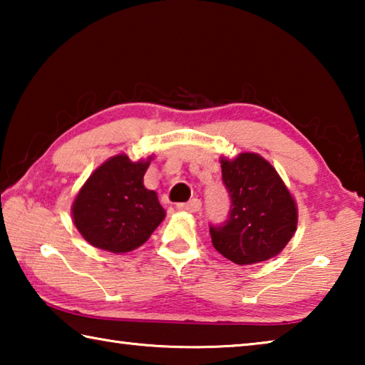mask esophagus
Listing matches in <instances>:
<instances>
[{"label": "esophagus", "mask_w": 365, "mask_h": 365, "mask_svg": "<svg viewBox=\"0 0 365 365\" xmlns=\"http://www.w3.org/2000/svg\"><path fill=\"white\" fill-rule=\"evenodd\" d=\"M177 209L187 212H197L201 209V201L197 200V197H193V200H190L188 202H178Z\"/></svg>", "instance_id": "1"}]
</instances>
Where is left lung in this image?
I'll use <instances>...</instances> for the list:
<instances>
[{
    "mask_svg": "<svg viewBox=\"0 0 365 365\" xmlns=\"http://www.w3.org/2000/svg\"><path fill=\"white\" fill-rule=\"evenodd\" d=\"M220 163L230 209L220 225H209L212 246L240 265L277 256L298 224L296 205L285 183L267 160L255 153Z\"/></svg>",
    "mask_w": 365,
    "mask_h": 365,
    "instance_id": "1",
    "label": "left lung"
}]
</instances>
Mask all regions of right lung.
<instances>
[{"label":"right lung","instance_id":"add662e5","mask_svg":"<svg viewBox=\"0 0 365 365\" xmlns=\"http://www.w3.org/2000/svg\"><path fill=\"white\" fill-rule=\"evenodd\" d=\"M150 165L123 154L101 164L73 201V224L90 245L110 252H128L143 245L165 217L143 177Z\"/></svg>","mask_w":365,"mask_h":365}]
</instances>
